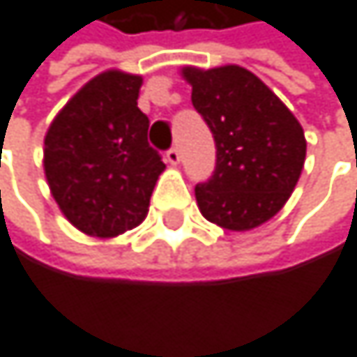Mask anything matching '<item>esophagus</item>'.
<instances>
[{
    "instance_id": "34e87169",
    "label": "esophagus",
    "mask_w": 357,
    "mask_h": 357,
    "mask_svg": "<svg viewBox=\"0 0 357 357\" xmlns=\"http://www.w3.org/2000/svg\"><path fill=\"white\" fill-rule=\"evenodd\" d=\"M165 158H167V162H169V165L177 167V165H180V158H182V156H180V149H177V147H171Z\"/></svg>"
}]
</instances>
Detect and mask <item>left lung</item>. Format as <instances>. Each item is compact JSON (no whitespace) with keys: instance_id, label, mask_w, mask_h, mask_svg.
<instances>
[{"instance_id":"obj_1","label":"left lung","mask_w":357,"mask_h":357,"mask_svg":"<svg viewBox=\"0 0 357 357\" xmlns=\"http://www.w3.org/2000/svg\"><path fill=\"white\" fill-rule=\"evenodd\" d=\"M180 75L216 141L214 175L195 188L199 212L229 231L261 227L282 210L302 175L300 121L242 66H184Z\"/></svg>"}]
</instances>
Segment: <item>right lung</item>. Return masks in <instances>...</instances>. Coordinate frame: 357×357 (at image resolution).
<instances>
[{"mask_svg":"<svg viewBox=\"0 0 357 357\" xmlns=\"http://www.w3.org/2000/svg\"><path fill=\"white\" fill-rule=\"evenodd\" d=\"M141 75L105 70L55 115L45 135V175L73 227L117 238L141 225L165 162L147 143L149 119L137 107Z\"/></svg>","mask_w":357,"mask_h":357,"instance_id":"1","label":"right lung"}]
</instances>
